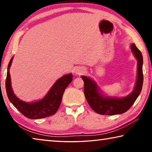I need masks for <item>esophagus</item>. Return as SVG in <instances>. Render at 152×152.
<instances>
[{
  "mask_svg": "<svg viewBox=\"0 0 152 152\" xmlns=\"http://www.w3.org/2000/svg\"><path fill=\"white\" fill-rule=\"evenodd\" d=\"M84 71H85V68L83 67H77L74 69V73L76 74H81L84 73Z\"/></svg>",
  "mask_w": 152,
  "mask_h": 152,
  "instance_id": "esophagus-1",
  "label": "esophagus"
}]
</instances>
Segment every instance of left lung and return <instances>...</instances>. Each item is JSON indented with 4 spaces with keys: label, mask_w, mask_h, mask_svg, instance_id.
<instances>
[{
    "label": "left lung",
    "mask_w": 152,
    "mask_h": 152,
    "mask_svg": "<svg viewBox=\"0 0 152 152\" xmlns=\"http://www.w3.org/2000/svg\"><path fill=\"white\" fill-rule=\"evenodd\" d=\"M134 57L137 61V79L133 91L123 97L107 96L93 80L86 76H82L84 82V93L86 101L95 112L101 115H115L124 113L130 109L140 95L142 89L143 56L135 43L130 45Z\"/></svg>",
    "instance_id": "obj_1"
}]
</instances>
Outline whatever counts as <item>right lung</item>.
<instances>
[{
    "instance_id": "right-lung-1",
    "label": "right lung",
    "mask_w": 152,
    "mask_h": 152,
    "mask_svg": "<svg viewBox=\"0 0 152 152\" xmlns=\"http://www.w3.org/2000/svg\"><path fill=\"white\" fill-rule=\"evenodd\" d=\"M13 58H11L8 65L5 83L7 96L9 101L24 116L31 119H42L54 115L60 106L64 91L72 81V74H66L57 80L42 99L27 102L19 99L12 91L9 70Z\"/></svg>"
}]
</instances>
